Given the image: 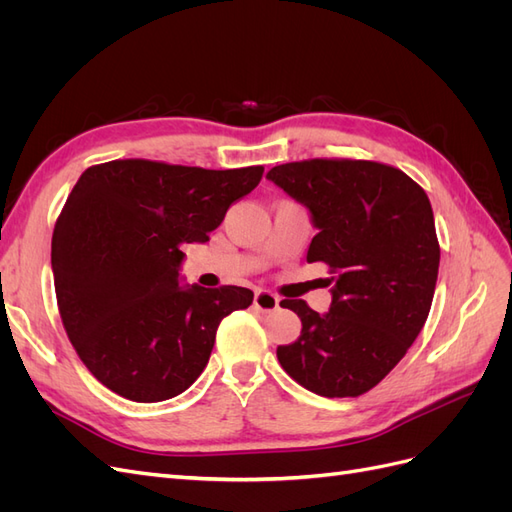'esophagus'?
Listing matches in <instances>:
<instances>
[{
  "mask_svg": "<svg viewBox=\"0 0 512 512\" xmlns=\"http://www.w3.org/2000/svg\"><path fill=\"white\" fill-rule=\"evenodd\" d=\"M254 305L260 312H273V309L280 307V297H275L269 290H256L254 294Z\"/></svg>",
  "mask_w": 512,
  "mask_h": 512,
  "instance_id": "obj_1",
  "label": "esophagus"
}]
</instances>
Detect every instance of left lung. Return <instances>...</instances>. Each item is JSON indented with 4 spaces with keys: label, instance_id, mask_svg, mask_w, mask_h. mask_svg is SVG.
I'll return each instance as SVG.
<instances>
[{
    "label": "left lung",
    "instance_id": "1",
    "mask_svg": "<svg viewBox=\"0 0 512 512\" xmlns=\"http://www.w3.org/2000/svg\"><path fill=\"white\" fill-rule=\"evenodd\" d=\"M267 179L309 211L318 230L307 262H327L329 312L282 301L301 335L277 346L290 378L322 397H359L404 359L429 316L440 245L431 203L399 168L367 160H305Z\"/></svg>",
    "mask_w": 512,
    "mask_h": 512
}]
</instances>
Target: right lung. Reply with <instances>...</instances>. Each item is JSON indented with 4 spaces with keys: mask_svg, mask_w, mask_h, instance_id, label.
I'll return each mask as SVG.
<instances>
[{
    "mask_svg": "<svg viewBox=\"0 0 512 512\" xmlns=\"http://www.w3.org/2000/svg\"><path fill=\"white\" fill-rule=\"evenodd\" d=\"M262 173L113 160L76 181L55 224L51 267L64 329L106 389L153 404L203 374L222 318L250 307L254 292L183 286L181 247L209 241Z\"/></svg>",
    "mask_w": 512,
    "mask_h": 512,
    "instance_id": "add662e5",
    "label": "right lung"
}]
</instances>
